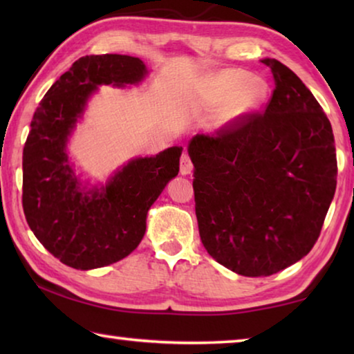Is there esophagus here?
Returning a JSON list of instances; mask_svg holds the SVG:
<instances>
[{
  "mask_svg": "<svg viewBox=\"0 0 354 354\" xmlns=\"http://www.w3.org/2000/svg\"><path fill=\"white\" fill-rule=\"evenodd\" d=\"M192 170H194V164H192L190 156L187 153H183L181 165H179V171H181V175H190Z\"/></svg>",
  "mask_w": 354,
  "mask_h": 354,
  "instance_id": "1",
  "label": "esophagus"
}]
</instances>
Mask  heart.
Listing matches in <instances>:
<instances>
[{
	"mask_svg": "<svg viewBox=\"0 0 354 354\" xmlns=\"http://www.w3.org/2000/svg\"><path fill=\"white\" fill-rule=\"evenodd\" d=\"M266 93V84L257 77H251L247 71H223L212 84L214 100L217 103H225L217 115V123L225 124L243 117L259 106Z\"/></svg>",
	"mask_w": 354,
	"mask_h": 354,
	"instance_id": "1",
	"label": "heart"
}]
</instances>
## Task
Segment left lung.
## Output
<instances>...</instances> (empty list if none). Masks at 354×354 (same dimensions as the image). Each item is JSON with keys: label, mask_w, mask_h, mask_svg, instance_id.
Returning a JSON list of instances; mask_svg holds the SVG:
<instances>
[{"label": "left lung", "mask_w": 354, "mask_h": 354, "mask_svg": "<svg viewBox=\"0 0 354 354\" xmlns=\"http://www.w3.org/2000/svg\"><path fill=\"white\" fill-rule=\"evenodd\" d=\"M274 88L250 112L189 143L201 242L242 277H270L313 250L337 183L331 123L309 88L263 59Z\"/></svg>", "instance_id": "obj_1"}]
</instances>
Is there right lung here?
Masks as SVG:
<instances>
[{"label": "right lung", "mask_w": 354, "mask_h": 354, "mask_svg": "<svg viewBox=\"0 0 354 354\" xmlns=\"http://www.w3.org/2000/svg\"><path fill=\"white\" fill-rule=\"evenodd\" d=\"M147 75L139 57L84 56L46 92L34 112L23 148V211L39 242L65 266L92 270L137 248L147 214L179 171L183 147L124 165L106 187L81 189L68 165L65 142L100 84L139 82Z\"/></svg>", "instance_id": "add662e5"}]
</instances>
